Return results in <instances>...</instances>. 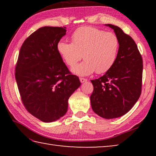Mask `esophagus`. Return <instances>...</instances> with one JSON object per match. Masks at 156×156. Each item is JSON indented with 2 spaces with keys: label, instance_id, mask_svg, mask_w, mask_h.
I'll use <instances>...</instances> for the list:
<instances>
[{
  "label": "esophagus",
  "instance_id": "34e87169",
  "mask_svg": "<svg viewBox=\"0 0 156 156\" xmlns=\"http://www.w3.org/2000/svg\"><path fill=\"white\" fill-rule=\"evenodd\" d=\"M80 83H84V82L87 81V79L84 78H80Z\"/></svg>",
  "mask_w": 156,
  "mask_h": 156
}]
</instances>
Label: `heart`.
Instances as JSON below:
<instances>
[{
	"instance_id": "obj_1",
	"label": "heart",
	"mask_w": 156,
	"mask_h": 156,
	"mask_svg": "<svg viewBox=\"0 0 156 156\" xmlns=\"http://www.w3.org/2000/svg\"><path fill=\"white\" fill-rule=\"evenodd\" d=\"M72 41H59L57 51L69 67L76 65L83 54L84 61L72 69L76 74L88 76L95 72L101 74L115 64L119 49V41L115 34L93 27H83L73 33Z\"/></svg>"
}]
</instances>
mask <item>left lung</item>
Wrapping results in <instances>:
<instances>
[{
    "instance_id": "left-lung-1",
    "label": "left lung",
    "mask_w": 156,
    "mask_h": 156,
    "mask_svg": "<svg viewBox=\"0 0 156 156\" xmlns=\"http://www.w3.org/2000/svg\"><path fill=\"white\" fill-rule=\"evenodd\" d=\"M119 41L115 64L104 76L91 80L94 91L90 96L94 112L100 117L112 119L130 110L142 91V58L135 41L117 26L107 24Z\"/></svg>"
}]
</instances>
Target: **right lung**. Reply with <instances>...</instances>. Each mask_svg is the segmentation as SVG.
Returning <instances> with one entry per match:
<instances>
[{"mask_svg": "<svg viewBox=\"0 0 156 156\" xmlns=\"http://www.w3.org/2000/svg\"><path fill=\"white\" fill-rule=\"evenodd\" d=\"M66 27H43L34 31L20 47L15 77L21 100L34 117L51 122L67 111L68 100L80 86L57 51Z\"/></svg>", "mask_w": 156, "mask_h": 156, "instance_id": "obj_1", "label": "right lung"}]
</instances>
